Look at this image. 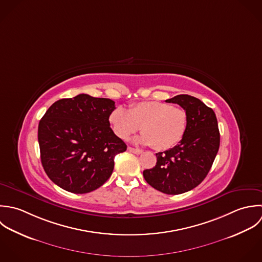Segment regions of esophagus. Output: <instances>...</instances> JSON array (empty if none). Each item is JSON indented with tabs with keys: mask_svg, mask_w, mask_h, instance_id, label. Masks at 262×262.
<instances>
[{
	"mask_svg": "<svg viewBox=\"0 0 262 262\" xmlns=\"http://www.w3.org/2000/svg\"><path fill=\"white\" fill-rule=\"evenodd\" d=\"M128 150L132 154H135V155H140L142 154V150L141 149H138V148H133V147H128Z\"/></svg>",
	"mask_w": 262,
	"mask_h": 262,
	"instance_id": "1",
	"label": "esophagus"
}]
</instances>
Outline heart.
I'll list each match as a JSON object with an SVG mask.
<instances>
[{
	"mask_svg": "<svg viewBox=\"0 0 262 262\" xmlns=\"http://www.w3.org/2000/svg\"><path fill=\"white\" fill-rule=\"evenodd\" d=\"M114 133L126 140L139 129L138 142L157 150H167L181 142L188 127L187 112L168 102L147 100L115 107L108 116Z\"/></svg>",
	"mask_w": 262,
	"mask_h": 262,
	"instance_id": "heart-1",
	"label": "heart"
}]
</instances>
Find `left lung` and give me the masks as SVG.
Returning a JSON list of instances; mask_svg holds the SVG:
<instances>
[{"label":"left lung","instance_id":"1","mask_svg":"<svg viewBox=\"0 0 262 262\" xmlns=\"http://www.w3.org/2000/svg\"><path fill=\"white\" fill-rule=\"evenodd\" d=\"M167 102L181 105L188 115V127L179 144L157 154V165L144 170L145 181L170 195L192 190L207 176L220 148V131L212 108L200 99L179 94Z\"/></svg>","mask_w":262,"mask_h":262}]
</instances>
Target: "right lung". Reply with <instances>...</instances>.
<instances>
[{"label":"right lung","mask_w":262,"mask_h":262,"mask_svg":"<svg viewBox=\"0 0 262 262\" xmlns=\"http://www.w3.org/2000/svg\"><path fill=\"white\" fill-rule=\"evenodd\" d=\"M110 98L78 94L54 102L38 124L40 160L48 177L62 189L83 194L111 177L114 159L127 149L110 127Z\"/></svg>","instance_id":"obj_1"}]
</instances>
